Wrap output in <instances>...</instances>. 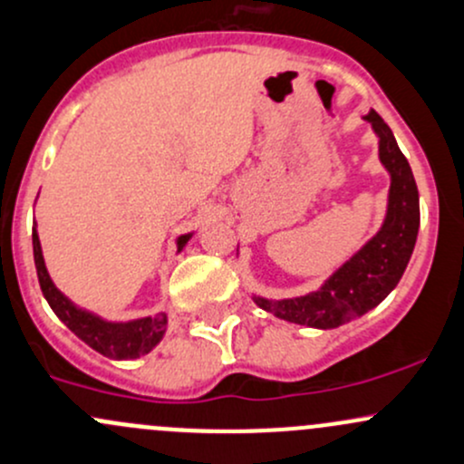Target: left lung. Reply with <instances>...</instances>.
Instances as JSON below:
<instances>
[{
  "label": "left lung",
  "instance_id": "left-lung-1",
  "mask_svg": "<svg viewBox=\"0 0 464 464\" xmlns=\"http://www.w3.org/2000/svg\"><path fill=\"white\" fill-rule=\"evenodd\" d=\"M364 120L378 135L380 162L392 175L382 227L329 280H324L318 291L300 297H286V300L253 297L260 309L269 311L276 318L314 326V329H335L378 306L396 289L407 269L420 227L416 179L382 117L372 111L364 115Z\"/></svg>",
  "mask_w": 464,
  "mask_h": 464
}]
</instances>
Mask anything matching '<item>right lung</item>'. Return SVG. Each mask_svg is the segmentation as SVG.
<instances>
[{"mask_svg": "<svg viewBox=\"0 0 464 464\" xmlns=\"http://www.w3.org/2000/svg\"><path fill=\"white\" fill-rule=\"evenodd\" d=\"M191 233L178 237V251L187 245ZM33 256H35V269L39 277V286L51 309L60 318L72 334L80 340H84L91 349L97 353L106 355L111 360H133L140 355L149 353L155 344L162 340L164 331H167V314H158L155 318H140L130 322H109L102 320L100 315L91 314V311L80 309L72 304L68 297L53 285L51 276H48L46 265H44L42 245H39L37 228H33Z\"/></svg>", "mask_w": 464, "mask_h": 464, "instance_id": "obj_1", "label": "right lung"}]
</instances>
